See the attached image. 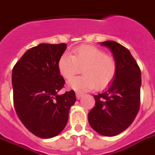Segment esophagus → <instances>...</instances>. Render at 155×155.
<instances>
[{"label":"esophagus","mask_w":155,"mask_h":155,"mask_svg":"<svg viewBox=\"0 0 155 155\" xmlns=\"http://www.w3.org/2000/svg\"><path fill=\"white\" fill-rule=\"evenodd\" d=\"M81 96H82V93H76V97H77V99H80V98L81 97Z\"/></svg>","instance_id":"34e87169"}]
</instances>
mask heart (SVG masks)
Wrapping results in <instances>:
<instances>
[{
    "mask_svg": "<svg viewBox=\"0 0 155 155\" xmlns=\"http://www.w3.org/2000/svg\"><path fill=\"white\" fill-rule=\"evenodd\" d=\"M74 54L64 53L58 59L60 74L70 80L82 68L83 75L70 80L68 86L78 92H86L94 87L108 88L116 78L117 64L113 57L94 46L82 45L74 50Z\"/></svg>",
    "mask_w": 155,
    "mask_h": 155,
    "instance_id": "heart-1",
    "label": "heart"
}]
</instances>
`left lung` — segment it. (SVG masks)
Masks as SVG:
<instances>
[{
    "label": "left lung",
    "instance_id": "1",
    "mask_svg": "<svg viewBox=\"0 0 155 155\" xmlns=\"http://www.w3.org/2000/svg\"><path fill=\"white\" fill-rule=\"evenodd\" d=\"M101 45L108 47L117 64L113 82L106 91L94 95L95 106L88 114L92 128L104 136H115L132 124L140 107L141 71L126 47L114 41Z\"/></svg>",
    "mask_w": 155,
    "mask_h": 155
}]
</instances>
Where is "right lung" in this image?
Masks as SVG:
<instances>
[{
    "instance_id": "obj_1",
    "label": "right lung",
    "mask_w": 155,
    "mask_h": 155,
    "mask_svg": "<svg viewBox=\"0 0 155 155\" xmlns=\"http://www.w3.org/2000/svg\"><path fill=\"white\" fill-rule=\"evenodd\" d=\"M66 49V43H41L25 52L12 69L16 114L25 127L39 138L58 135L76 101L74 90L58 94L65 84L58 62Z\"/></svg>"
}]
</instances>
